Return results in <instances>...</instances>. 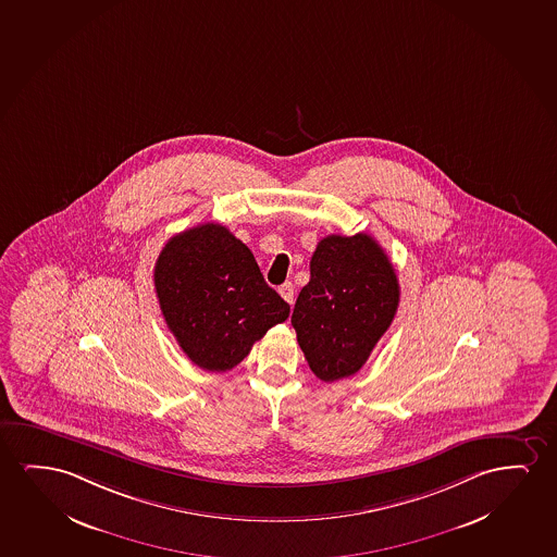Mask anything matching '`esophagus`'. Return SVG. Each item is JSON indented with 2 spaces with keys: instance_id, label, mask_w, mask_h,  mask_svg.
<instances>
[{
  "instance_id": "esophagus-1",
  "label": "esophagus",
  "mask_w": 557,
  "mask_h": 557,
  "mask_svg": "<svg viewBox=\"0 0 557 557\" xmlns=\"http://www.w3.org/2000/svg\"><path fill=\"white\" fill-rule=\"evenodd\" d=\"M278 294L283 296L288 304H294V286H292V283H284L281 288H278Z\"/></svg>"
}]
</instances>
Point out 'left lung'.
I'll return each instance as SVG.
<instances>
[{"label": "left lung", "mask_w": 557, "mask_h": 557, "mask_svg": "<svg viewBox=\"0 0 557 557\" xmlns=\"http://www.w3.org/2000/svg\"><path fill=\"white\" fill-rule=\"evenodd\" d=\"M309 269L292 326L314 376L336 382L359 372L389 329L399 281L384 248L364 233L322 238Z\"/></svg>", "instance_id": "obj_1"}]
</instances>
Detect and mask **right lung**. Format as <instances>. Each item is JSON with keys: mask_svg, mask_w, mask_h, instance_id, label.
<instances>
[{"mask_svg": "<svg viewBox=\"0 0 557 557\" xmlns=\"http://www.w3.org/2000/svg\"><path fill=\"white\" fill-rule=\"evenodd\" d=\"M154 288L181 349L210 372L235 369L267 330L290 314L250 248L220 223L172 236L158 256Z\"/></svg>", "mask_w": 557, "mask_h": 557, "instance_id": "1", "label": "right lung"}]
</instances>
